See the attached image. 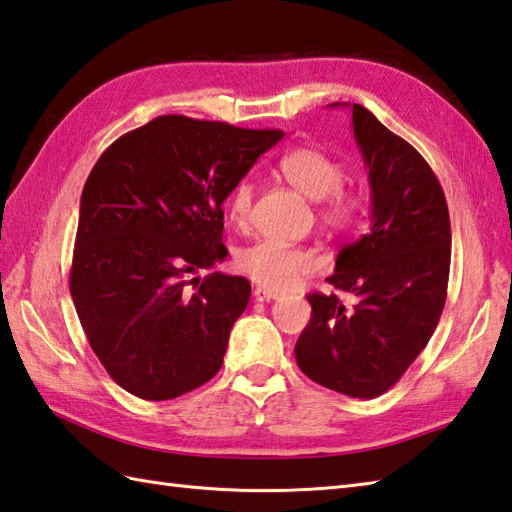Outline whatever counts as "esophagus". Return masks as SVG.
I'll return each instance as SVG.
<instances>
[{
	"instance_id": "1",
	"label": "esophagus",
	"mask_w": 512,
	"mask_h": 512,
	"mask_svg": "<svg viewBox=\"0 0 512 512\" xmlns=\"http://www.w3.org/2000/svg\"><path fill=\"white\" fill-rule=\"evenodd\" d=\"M253 297H255L257 301H275V299H279V292L266 290V288H255V290H253Z\"/></svg>"
}]
</instances>
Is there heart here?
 <instances>
[{
    "instance_id": "heart-1",
    "label": "heart",
    "mask_w": 512,
    "mask_h": 512,
    "mask_svg": "<svg viewBox=\"0 0 512 512\" xmlns=\"http://www.w3.org/2000/svg\"><path fill=\"white\" fill-rule=\"evenodd\" d=\"M284 180L310 200H319L317 217L328 231H347L361 217L363 198L354 189H345V169L339 160L319 147H297L279 158L277 165ZM253 202V184L239 182L228 200V220L242 228ZM239 275L266 290H286L303 275L319 268V257L308 246H290L257 239L239 248L233 259Z\"/></svg>"
}]
</instances>
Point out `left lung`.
I'll list each match as a JSON object with an SVG mask.
<instances>
[{
	"mask_svg": "<svg viewBox=\"0 0 512 512\" xmlns=\"http://www.w3.org/2000/svg\"><path fill=\"white\" fill-rule=\"evenodd\" d=\"M354 138L372 187V226L341 248L328 284L312 292V317L295 345L303 374L352 398L394 387L427 347L447 301L451 222L444 191L416 149L363 105H352Z\"/></svg>",
	"mask_w": 512,
	"mask_h": 512,
	"instance_id": "1",
	"label": "left lung"
}]
</instances>
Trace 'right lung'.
Segmentation results:
<instances>
[{
  "label": "right lung",
  "mask_w": 512,
  "mask_h": 512,
  "mask_svg": "<svg viewBox=\"0 0 512 512\" xmlns=\"http://www.w3.org/2000/svg\"><path fill=\"white\" fill-rule=\"evenodd\" d=\"M281 138L279 129L169 114L96 160L81 195L70 295L94 354L129 394L171 400L220 372L250 284L195 275L228 255L222 204Z\"/></svg>",
  "instance_id": "1"
}]
</instances>
